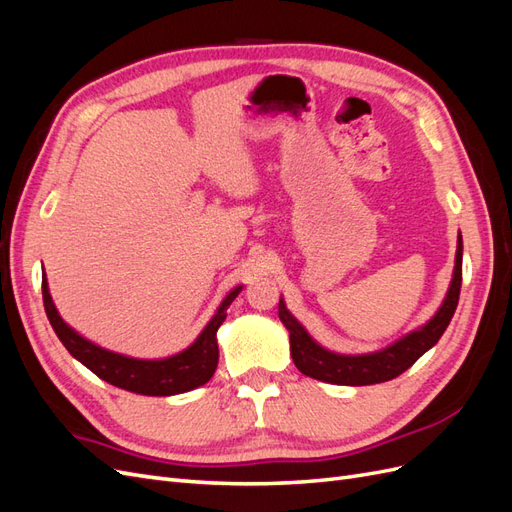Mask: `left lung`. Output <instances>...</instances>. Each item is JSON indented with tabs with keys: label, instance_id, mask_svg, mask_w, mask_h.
Returning <instances> with one entry per match:
<instances>
[{
	"label": "left lung",
	"instance_id": "1",
	"mask_svg": "<svg viewBox=\"0 0 512 512\" xmlns=\"http://www.w3.org/2000/svg\"><path fill=\"white\" fill-rule=\"evenodd\" d=\"M461 258H463V241L457 237V254H455V269L453 280L448 286L446 297L438 312L427 320L423 327H418L404 335L391 346H386L376 352L367 354H339L320 346L316 339L305 331L303 324L294 318L284 299H280V320L290 333V356L301 374L344 386H367L393 380L399 374H404L421 356L438 344V339L446 331L451 322L461 290Z\"/></svg>",
	"mask_w": 512,
	"mask_h": 512
}]
</instances>
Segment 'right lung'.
<instances>
[{
  "instance_id": "add662e5",
  "label": "right lung",
  "mask_w": 512,
  "mask_h": 512,
  "mask_svg": "<svg viewBox=\"0 0 512 512\" xmlns=\"http://www.w3.org/2000/svg\"><path fill=\"white\" fill-rule=\"evenodd\" d=\"M241 290L243 286H237L226 294L218 312L213 314L207 327L198 333V337L185 350L173 356H164V359H134V356L106 350L89 342L81 333H76L59 316L49 292V282H46V275H42V299L46 316H49L51 327L66 350L104 382L119 386L123 391L149 397L188 393L211 380L220 359L218 335L215 333H218L222 322L226 320V309L237 299Z\"/></svg>"
}]
</instances>
